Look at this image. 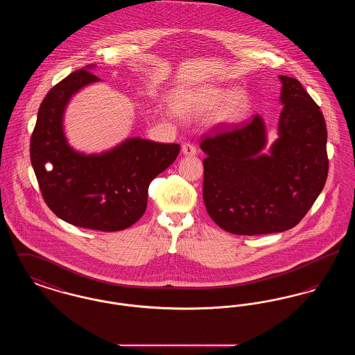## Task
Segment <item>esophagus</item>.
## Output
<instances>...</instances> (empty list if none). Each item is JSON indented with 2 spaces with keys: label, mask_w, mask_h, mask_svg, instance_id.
Instances as JSON below:
<instances>
[{
  "label": "esophagus",
  "mask_w": 355,
  "mask_h": 355,
  "mask_svg": "<svg viewBox=\"0 0 355 355\" xmlns=\"http://www.w3.org/2000/svg\"><path fill=\"white\" fill-rule=\"evenodd\" d=\"M182 153L185 155H196L197 154V148L191 142H185L182 145Z\"/></svg>",
  "instance_id": "esophagus-1"
}]
</instances>
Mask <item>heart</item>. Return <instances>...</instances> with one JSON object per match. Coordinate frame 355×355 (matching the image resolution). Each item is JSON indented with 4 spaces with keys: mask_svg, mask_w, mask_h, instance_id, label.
<instances>
[{
    "mask_svg": "<svg viewBox=\"0 0 355 355\" xmlns=\"http://www.w3.org/2000/svg\"><path fill=\"white\" fill-rule=\"evenodd\" d=\"M214 112V119L220 123H236L245 119L250 109L248 94L241 89L209 87L200 93L181 96L177 98L175 109L184 116H201Z\"/></svg>",
    "mask_w": 355,
    "mask_h": 355,
    "instance_id": "heart-1",
    "label": "heart"
}]
</instances>
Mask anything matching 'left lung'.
Segmentation results:
<instances>
[{"label": "left lung", "mask_w": 355, "mask_h": 355, "mask_svg": "<svg viewBox=\"0 0 355 355\" xmlns=\"http://www.w3.org/2000/svg\"><path fill=\"white\" fill-rule=\"evenodd\" d=\"M279 80L284 109L270 154L261 153L266 129L259 116L202 135L203 202L211 220L238 236L294 227L327 178V130L320 106L297 78Z\"/></svg>", "instance_id": "obj_1"}]
</instances>
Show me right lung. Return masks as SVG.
<instances>
[{"label": "right lung", "instance_id": "1", "mask_svg": "<svg viewBox=\"0 0 355 355\" xmlns=\"http://www.w3.org/2000/svg\"><path fill=\"white\" fill-rule=\"evenodd\" d=\"M86 67L54 85L37 114L31 161L44 201L61 220L78 227L119 232L142 217L153 180L180 154L178 144L129 138L117 148L85 155L67 142L62 116L70 97L100 81Z\"/></svg>", "mask_w": 355, "mask_h": 355}]
</instances>
